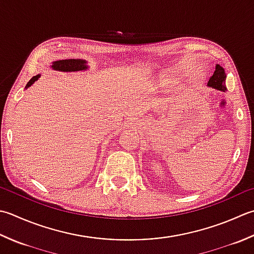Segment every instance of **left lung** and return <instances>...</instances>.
<instances>
[{"label": "left lung", "mask_w": 254, "mask_h": 254, "mask_svg": "<svg viewBox=\"0 0 254 254\" xmlns=\"http://www.w3.org/2000/svg\"><path fill=\"white\" fill-rule=\"evenodd\" d=\"M226 78L227 76H226L225 69H223L220 64H216L215 72H213L212 76L209 78V80H208L207 86L225 92L227 90Z\"/></svg>", "instance_id": "obj_1"}]
</instances>
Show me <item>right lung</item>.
Instances as JSON below:
<instances>
[{"instance_id":"1","label":"right lung","mask_w":254,"mask_h":254,"mask_svg":"<svg viewBox=\"0 0 254 254\" xmlns=\"http://www.w3.org/2000/svg\"><path fill=\"white\" fill-rule=\"evenodd\" d=\"M89 66L87 64V62L84 59H63V61H56L52 64V69L53 70L57 71H63V72H71V71H82L88 69ZM39 77H41V73L34 76L31 80H29L26 84L25 89H27L37 81Z\"/></svg>"}]
</instances>
